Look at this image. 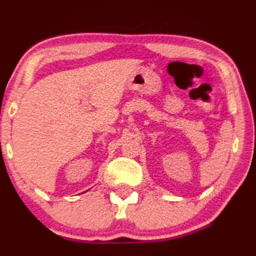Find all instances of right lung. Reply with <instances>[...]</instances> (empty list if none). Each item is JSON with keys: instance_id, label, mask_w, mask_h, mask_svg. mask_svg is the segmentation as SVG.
<instances>
[{"instance_id": "1", "label": "right lung", "mask_w": 256, "mask_h": 256, "mask_svg": "<svg viewBox=\"0 0 256 256\" xmlns=\"http://www.w3.org/2000/svg\"><path fill=\"white\" fill-rule=\"evenodd\" d=\"M85 192H87V191H85ZM82 194H84V192H82Z\"/></svg>"}]
</instances>
